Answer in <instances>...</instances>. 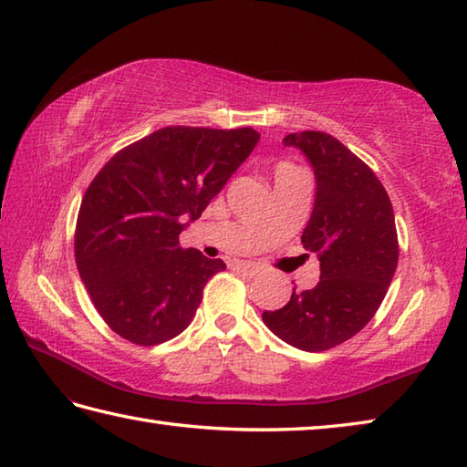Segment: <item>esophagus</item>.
Returning <instances> with one entry per match:
<instances>
[{
	"mask_svg": "<svg viewBox=\"0 0 467 467\" xmlns=\"http://www.w3.org/2000/svg\"><path fill=\"white\" fill-rule=\"evenodd\" d=\"M233 269H234L236 273H241V275L246 277V279H253L254 275H259V267H254V265H251V263L234 261V263H233Z\"/></svg>",
	"mask_w": 467,
	"mask_h": 467,
	"instance_id": "1",
	"label": "esophagus"
}]
</instances>
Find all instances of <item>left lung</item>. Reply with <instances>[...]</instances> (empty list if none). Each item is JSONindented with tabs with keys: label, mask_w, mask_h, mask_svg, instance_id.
<instances>
[{
	"label": "left lung",
	"mask_w": 467,
	"mask_h": 467,
	"mask_svg": "<svg viewBox=\"0 0 467 467\" xmlns=\"http://www.w3.org/2000/svg\"><path fill=\"white\" fill-rule=\"evenodd\" d=\"M283 143L314 168L316 200L301 243L317 254L319 281L294 289L263 322L283 342L322 352L358 334L385 299L399 263L395 213L374 171L336 137L301 131Z\"/></svg>",
	"instance_id": "obj_1"
}]
</instances>
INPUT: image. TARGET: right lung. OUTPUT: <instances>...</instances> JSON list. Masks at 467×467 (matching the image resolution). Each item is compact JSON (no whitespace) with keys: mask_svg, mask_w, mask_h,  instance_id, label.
I'll return each instance as SVG.
<instances>
[{"mask_svg":"<svg viewBox=\"0 0 467 467\" xmlns=\"http://www.w3.org/2000/svg\"><path fill=\"white\" fill-rule=\"evenodd\" d=\"M259 133L163 127L117 151L90 182L77 218L75 257L100 317L140 346L184 332L206 281L226 265L178 236L204 213Z\"/></svg>","mask_w":467,"mask_h":467,"instance_id":"obj_1","label":"right lung"}]
</instances>
